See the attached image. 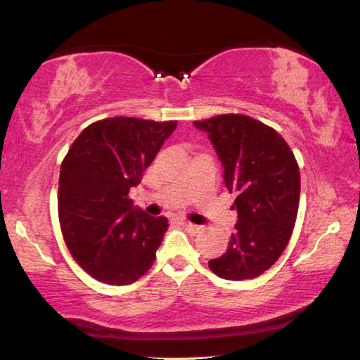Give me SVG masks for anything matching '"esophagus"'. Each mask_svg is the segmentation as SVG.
I'll return each mask as SVG.
<instances>
[{
	"label": "esophagus",
	"mask_w": 360,
	"mask_h": 360,
	"mask_svg": "<svg viewBox=\"0 0 360 360\" xmlns=\"http://www.w3.org/2000/svg\"><path fill=\"white\" fill-rule=\"evenodd\" d=\"M179 224H181V225H182V227H184V229H187V230H191V231H193V233H197V231L200 230V227H198V225H195V224H192V222H187V221H181Z\"/></svg>",
	"instance_id": "obj_1"
}]
</instances>
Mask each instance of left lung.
I'll return each instance as SVG.
<instances>
[{"mask_svg": "<svg viewBox=\"0 0 360 360\" xmlns=\"http://www.w3.org/2000/svg\"><path fill=\"white\" fill-rule=\"evenodd\" d=\"M208 133L224 168V184L238 211L227 252L208 262L230 281L257 278L288 246L300 198V169L284 138L249 115L222 114L195 120Z\"/></svg>", "mask_w": 360, "mask_h": 360, "instance_id": "left-lung-1", "label": "left lung"}]
</instances>
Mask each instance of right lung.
Instances as JSON below:
<instances>
[{
  "label": "right lung",
  "instance_id": "add662e5",
  "mask_svg": "<svg viewBox=\"0 0 360 360\" xmlns=\"http://www.w3.org/2000/svg\"><path fill=\"white\" fill-rule=\"evenodd\" d=\"M176 125L135 117L98 120L82 130L65 157L60 227L72 257L101 283L131 284L154 264L168 219L133 206L129 192Z\"/></svg>",
  "mask_w": 360,
  "mask_h": 360
}]
</instances>
